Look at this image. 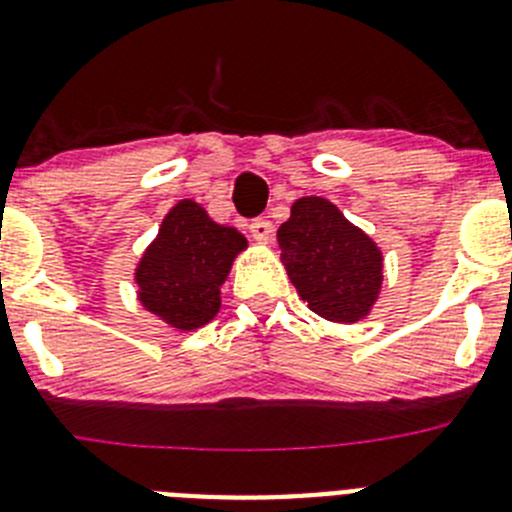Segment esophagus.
<instances>
[{"label": "esophagus", "instance_id": "obj_1", "mask_svg": "<svg viewBox=\"0 0 512 512\" xmlns=\"http://www.w3.org/2000/svg\"><path fill=\"white\" fill-rule=\"evenodd\" d=\"M251 235L253 241L271 243L274 241V225H271L269 220H264V217H259V220H253L251 223Z\"/></svg>", "mask_w": 512, "mask_h": 512}]
</instances>
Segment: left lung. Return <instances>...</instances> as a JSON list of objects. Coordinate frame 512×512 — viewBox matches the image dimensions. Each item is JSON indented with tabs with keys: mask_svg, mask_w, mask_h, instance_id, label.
I'll use <instances>...</instances> for the list:
<instances>
[{
	"mask_svg": "<svg viewBox=\"0 0 512 512\" xmlns=\"http://www.w3.org/2000/svg\"><path fill=\"white\" fill-rule=\"evenodd\" d=\"M277 241L297 295L333 323H356L372 312L384 282L377 243L325 197H300Z\"/></svg>",
	"mask_w": 512,
	"mask_h": 512,
	"instance_id": "8db88e82",
	"label": "left lung"
}]
</instances>
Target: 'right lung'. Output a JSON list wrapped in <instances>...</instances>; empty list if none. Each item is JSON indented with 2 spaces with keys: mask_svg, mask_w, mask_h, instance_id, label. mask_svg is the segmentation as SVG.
<instances>
[{
  "mask_svg": "<svg viewBox=\"0 0 512 512\" xmlns=\"http://www.w3.org/2000/svg\"><path fill=\"white\" fill-rule=\"evenodd\" d=\"M246 248L241 230L215 223L194 200H179L135 266L140 305L182 333L202 328L220 312V287Z\"/></svg>",
  "mask_w": 512,
  "mask_h": 512,
  "instance_id": "1",
  "label": "right lung"
}]
</instances>
